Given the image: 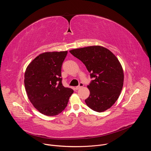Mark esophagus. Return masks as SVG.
<instances>
[{
	"label": "esophagus",
	"mask_w": 151,
	"mask_h": 151,
	"mask_svg": "<svg viewBox=\"0 0 151 151\" xmlns=\"http://www.w3.org/2000/svg\"><path fill=\"white\" fill-rule=\"evenodd\" d=\"M83 83H80L78 86H77V87H75V90H78L80 89L81 88H82V87H83Z\"/></svg>",
	"instance_id": "obj_1"
}]
</instances>
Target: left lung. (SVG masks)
Segmentation results:
<instances>
[{"instance_id": "obj_1", "label": "left lung", "mask_w": 151, "mask_h": 151, "mask_svg": "<svg viewBox=\"0 0 151 151\" xmlns=\"http://www.w3.org/2000/svg\"><path fill=\"white\" fill-rule=\"evenodd\" d=\"M70 52L80 60L93 78L87 86L89 97L85 100L92 110L101 112L116 102L123 87L124 72L116 56L101 46L74 49Z\"/></svg>"}]
</instances>
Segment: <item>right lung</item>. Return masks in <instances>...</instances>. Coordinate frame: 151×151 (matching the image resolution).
I'll list each match as a JSON object with an SVG mask.
<instances>
[{"label":"right lung","instance_id":"right-lung-1","mask_svg":"<svg viewBox=\"0 0 151 151\" xmlns=\"http://www.w3.org/2000/svg\"><path fill=\"white\" fill-rule=\"evenodd\" d=\"M68 51L47 52L36 57L24 75L26 91L30 102L41 114L55 116L67 106L73 90L62 84L61 66Z\"/></svg>","mask_w":151,"mask_h":151}]
</instances>
